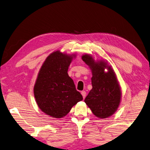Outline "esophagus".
<instances>
[{"mask_svg":"<svg viewBox=\"0 0 150 150\" xmlns=\"http://www.w3.org/2000/svg\"><path fill=\"white\" fill-rule=\"evenodd\" d=\"M81 95H82L83 98H85V96H86V92H85V91H81Z\"/></svg>","mask_w":150,"mask_h":150,"instance_id":"obj_1","label":"esophagus"}]
</instances>
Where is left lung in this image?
Returning a JSON list of instances; mask_svg holds the SVG:
<instances>
[{"label":"left lung","mask_w":150,"mask_h":150,"mask_svg":"<svg viewBox=\"0 0 150 150\" xmlns=\"http://www.w3.org/2000/svg\"><path fill=\"white\" fill-rule=\"evenodd\" d=\"M82 59L92 72V89L85 103L96 117L106 118L117 110L120 103L122 91L115 71L107 62L95 61L92 55L85 54ZM107 69L106 72L105 69Z\"/></svg>","instance_id":"left-lung-1"}]
</instances>
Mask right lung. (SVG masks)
<instances>
[{
	"label": "right lung",
	"mask_w": 150,
	"mask_h": 150,
	"mask_svg": "<svg viewBox=\"0 0 150 150\" xmlns=\"http://www.w3.org/2000/svg\"><path fill=\"white\" fill-rule=\"evenodd\" d=\"M75 57V54L55 51L48 55L39 71L34 87V97L40 110L52 118L64 117L83 100L67 73Z\"/></svg>",
	"instance_id": "1"
}]
</instances>
